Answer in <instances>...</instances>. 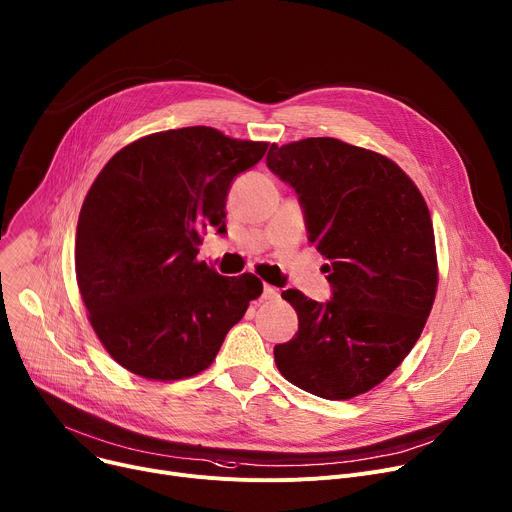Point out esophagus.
Returning a JSON list of instances; mask_svg holds the SVG:
<instances>
[{
	"label": "esophagus",
	"mask_w": 512,
	"mask_h": 512,
	"mask_svg": "<svg viewBox=\"0 0 512 512\" xmlns=\"http://www.w3.org/2000/svg\"><path fill=\"white\" fill-rule=\"evenodd\" d=\"M278 296H280L278 288L269 286V284H265V286H263V294H261V298H263V300H276Z\"/></svg>",
	"instance_id": "esophagus-1"
}]
</instances>
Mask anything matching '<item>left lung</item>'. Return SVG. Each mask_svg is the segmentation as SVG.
Instances as JSON below:
<instances>
[{"mask_svg": "<svg viewBox=\"0 0 512 512\" xmlns=\"http://www.w3.org/2000/svg\"><path fill=\"white\" fill-rule=\"evenodd\" d=\"M267 166L300 195L327 259L325 304L286 290L298 331L274 348L282 377L331 401L381 385L412 352L438 288L426 199L387 156L335 138L271 144Z\"/></svg>", "mask_w": 512, "mask_h": 512, "instance_id": "8db88e82", "label": "left lung"}]
</instances>
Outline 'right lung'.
Instances as JSON below:
<instances>
[{
  "label": "right lung",
  "instance_id": "obj_1",
  "mask_svg": "<svg viewBox=\"0 0 512 512\" xmlns=\"http://www.w3.org/2000/svg\"><path fill=\"white\" fill-rule=\"evenodd\" d=\"M267 142L206 125L144 135L98 173L76 230V280L109 356L148 381L206 370L232 325L263 292L253 274L220 276L199 261L208 226L226 232L232 179Z\"/></svg>",
  "mask_w": 512,
  "mask_h": 512
}]
</instances>
